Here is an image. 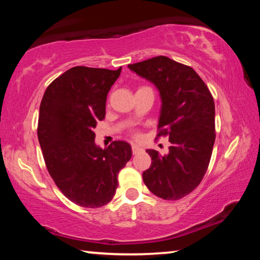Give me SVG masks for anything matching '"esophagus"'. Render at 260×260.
<instances>
[{"label":"esophagus","mask_w":260,"mask_h":260,"mask_svg":"<svg viewBox=\"0 0 260 260\" xmlns=\"http://www.w3.org/2000/svg\"><path fill=\"white\" fill-rule=\"evenodd\" d=\"M140 150H142V148H141V147L136 146V144H133V146H132V151H133V153L139 152Z\"/></svg>","instance_id":"obj_1"}]
</instances>
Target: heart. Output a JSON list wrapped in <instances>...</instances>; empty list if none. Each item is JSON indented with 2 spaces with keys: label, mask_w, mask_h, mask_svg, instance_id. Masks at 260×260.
<instances>
[{
  "label": "heart",
  "mask_w": 260,
  "mask_h": 260,
  "mask_svg": "<svg viewBox=\"0 0 260 260\" xmlns=\"http://www.w3.org/2000/svg\"><path fill=\"white\" fill-rule=\"evenodd\" d=\"M139 136H140L139 134H134V138H139Z\"/></svg>",
  "instance_id": "heart-1"
}]
</instances>
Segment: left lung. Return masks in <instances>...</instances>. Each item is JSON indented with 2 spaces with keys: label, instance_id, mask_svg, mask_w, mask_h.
Segmentation results:
<instances>
[{
  "label": "left lung",
  "instance_id": "obj_1",
  "mask_svg": "<svg viewBox=\"0 0 260 260\" xmlns=\"http://www.w3.org/2000/svg\"><path fill=\"white\" fill-rule=\"evenodd\" d=\"M128 68L159 90L157 136H169L171 142L167 155L148 149L152 161L143 181L153 195L180 200L199 186L209 167L215 140L212 94L195 70L166 56Z\"/></svg>",
  "mask_w": 260,
  "mask_h": 260
}]
</instances>
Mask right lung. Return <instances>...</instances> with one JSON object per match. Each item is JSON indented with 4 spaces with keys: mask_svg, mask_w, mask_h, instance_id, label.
I'll list each match as a JSON object with an SVG mask.
<instances>
[{
    "mask_svg": "<svg viewBox=\"0 0 260 260\" xmlns=\"http://www.w3.org/2000/svg\"><path fill=\"white\" fill-rule=\"evenodd\" d=\"M120 72L74 67L48 86L40 104L38 138L48 172L65 197L82 208H101L113 199L118 173L132 157L125 141L105 149L94 142Z\"/></svg>",
    "mask_w": 260,
    "mask_h": 260,
    "instance_id": "add662e5",
    "label": "right lung"
}]
</instances>
